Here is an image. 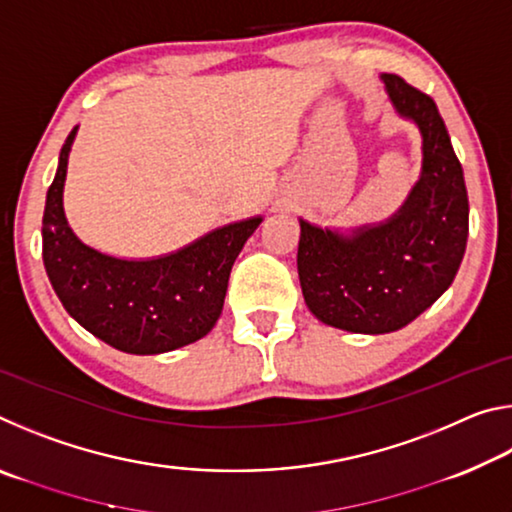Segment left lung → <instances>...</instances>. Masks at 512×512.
I'll use <instances>...</instances> for the list:
<instances>
[{
	"label": "left lung",
	"mask_w": 512,
	"mask_h": 512,
	"mask_svg": "<svg viewBox=\"0 0 512 512\" xmlns=\"http://www.w3.org/2000/svg\"><path fill=\"white\" fill-rule=\"evenodd\" d=\"M397 115L422 135V173L391 219L350 235L300 219L302 296L320 323L357 334L402 329L454 282L467 244L463 167L429 94L381 74Z\"/></svg>",
	"instance_id": "left-lung-1"
}]
</instances>
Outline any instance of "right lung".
Listing matches in <instances>:
<instances>
[{"label": "right lung", "instance_id": "1", "mask_svg": "<svg viewBox=\"0 0 512 512\" xmlns=\"http://www.w3.org/2000/svg\"><path fill=\"white\" fill-rule=\"evenodd\" d=\"M60 149L42 216V259L67 314L103 343L128 354H162L194 343L221 316L232 264L262 216L207 232L176 253L119 259L85 246L65 219L67 158Z\"/></svg>", "mask_w": 512, "mask_h": 512}]
</instances>
